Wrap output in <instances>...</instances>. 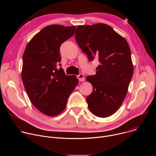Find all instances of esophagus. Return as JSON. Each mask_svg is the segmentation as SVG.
<instances>
[{
    "instance_id": "esophagus-1",
    "label": "esophagus",
    "mask_w": 156,
    "mask_h": 156,
    "mask_svg": "<svg viewBox=\"0 0 156 156\" xmlns=\"http://www.w3.org/2000/svg\"><path fill=\"white\" fill-rule=\"evenodd\" d=\"M77 78L79 80V81H80V82H82V81H84V75L82 73H80L79 75H78Z\"/></svg>"
}]
</instances>
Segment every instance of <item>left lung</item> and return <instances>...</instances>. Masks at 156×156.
<instances>
[{"instance_id": "obj_1", "label": "left lung", "mask_w": 156, "mask_h": 156, "mask_svg": "<svg viewBox=\"0 0 156 156\" xmlns=\"http://www.w3.org/2000/svg\"><path fill=\"white\" fill-rule=\"evenodd\" d=\"M75 39L89 60L96 57L100 63L96 74L86 78L93 86L92 93L86 98L88 108L98 117L112 115L124 101L133 74L128 44L104 23L78 25Z\"/></svg>"}]
</instances>
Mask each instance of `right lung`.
Instances as JSON below:
<instances>
[{
	"mask_svg": "<svg viewBox=\"0 0 156 156\" xmlns=\"http://www.w3.org/2000/svg\"><path fill=\"white\" fill-rule=\"evenodd\" d=\"M75 30V26L58 25L44 28L28 43L23 55L21 78L27 93L33 105L48 116L63 112L78 84L75 75H66L62 68L57 67L61 44Z\"/></svg>",
	"mask_w": 156,
	"mask_h": 156,
	"instance_id": "add662e5",
	"label": "right lung"
}]
</instances>
